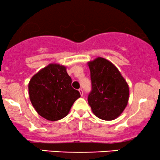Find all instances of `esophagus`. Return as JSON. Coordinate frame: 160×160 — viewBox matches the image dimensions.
<instances>
[{
  "instance_id": "esophagus-1",
  "label": "esophagus",
  "mask_w": 160,
  "mask_h": 160,
  "mask_svg": "<svg viewBox=\"0 0 160 160\" xmlns=\"http://www.w3.org/2000/svg\"><path fill=\"white\" fill-rule=\"evenodd\" d=\"M79 92H80V95H81V96H82V95H83V92H82V89H79Z\"/></svg>"
}]
</instances>
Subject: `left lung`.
I'll list each match as a JSON object with an SVG mask.
<instances>
[{"mask_svg": "<svg viewBox=\"0 0 160 160\" xmlns=\"http://www.w3.org/2000/svg\"><path fill=\"white\" fill-rule=\"evenodd\" d=\"M92 91L88 103L93 113L104 120H113L124 111L129 88L117 68L106 58L98 57L88 62Z\"/></svg>", "mask_w": 160, "mask_h": 160, "instance_id": "obj_1", "label": "left lung"}]
</instances>
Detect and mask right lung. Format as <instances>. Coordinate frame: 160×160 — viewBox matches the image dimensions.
<instances>
[{"instance_id":"right-lung-1","label":"right lung","mask_w":160,"mask_h":160,"mask_svg":"<svg viewBox=\"0 0 160 160\" xmlns=\"http://www.w3.org/2000/svg\"><path fill=\"white\" fill-rule=\"evenodd\" d=\"M71 82L66 67L59 64H49L34 74L29 81L28 93L38 114L49 121L59 120L68 114L80 97Z\"/></svg>"}]
</instances>
